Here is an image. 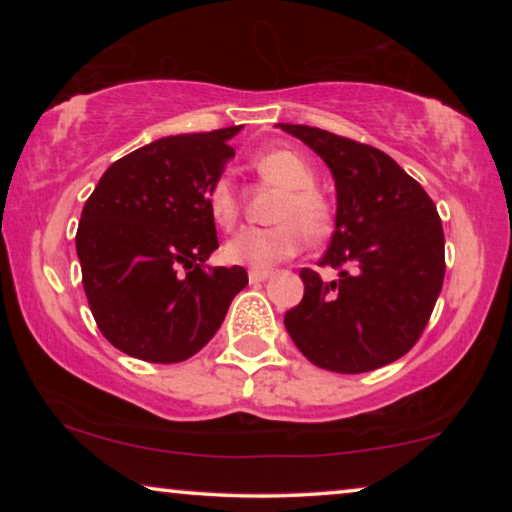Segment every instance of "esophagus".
Wrapping results in <instances>:
<instances>
[{
    "instance_id": "1",
    "label": "esophagus",
    "mask_w": 512,
    "mask_h": 512,
    "mask_svg": "<svg viewBox=\"0 0 512 512\" xmlns=\"http://www.w3.org/2000/svg\"><path fill=\"white\" fill-rule=\"evenodd\" d=\"M272 275L270 270H249V282L251 284H261V282H265V279H268Z\"/></svg>"
}]
</instances>
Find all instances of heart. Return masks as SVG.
I'll return each mask as SVG.
<instances>
[{
  "label": "heart",
  "mask_w": 512,
  "mask_h": 512,
  "mask_svg": "<svg viewBox=\"0 0 512 512\" xmlns=\"http://www.w3.org/2000/svg\"><path fill=\"white\" fill-rule=\"evenodd\" d=\"M251 167L265 184L282 188L272 209L270 228H242L223 247V256L233 265L265 270L298 254L307 237H321L331 228V205L314 188V170L303 156L289 149H268L251 158ZM209 212L221 228L237 221L240 205L228 179L214 181L207 195Z\"/></svg>",
  "instance_id": "1"
}]
</instances>
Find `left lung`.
Here are the masks:
<instances>
[{"label": "left lung", "instance_id": "left-lung-1", "mask_svg": "<svg viewBox=\"0 0 512 512\" xmlns=\"http://www.w3.org/2000/svg\"><path fill=\"white\" fill-rule=\"evenodd\" d=\"M328 165L338 193L335 233L319 265L300 270L305 296L284 314L296 347L333 373H368L408 354L429 324L445 279L436 205L387 153L310 125L279 123Z\"/></svg>", "mask_w": 512, "mask_h": 512}]
</instances>
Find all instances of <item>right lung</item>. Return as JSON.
Masks as SVG:
<instances>
[{"label":"right lung","instance_id":"obj_1","mask_svg":"<svg viewBox=\"0 0 512 512\" xmlns=\"http://www.w3.org/2000/svg\"><path fill=\"white\" fill-rule=\"evenodd\" d=\"M242 128L174 135L102 174L76 230L83 291L104 338L149 363L198 354L226 319L247 270L209 268L219 249L207 195Z\"/></svg>","mask_w":512,"mask_h":512}]
</instances>
